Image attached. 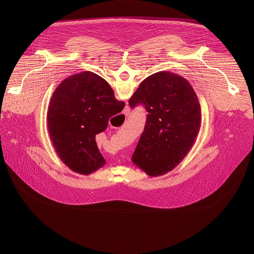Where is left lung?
<instances>
[{
    "label": "left lung",
    "mask_w": 254,
    "mask_h": 254,
    "mask_svg": "<svg viewBox=\"0 0 254 254\" xmlns=\"http://www.w3.org/2000/svg\"><path fill=\"white\" fill-rule=\"evenodd\" d=\"M149 113L132 163L151 177L165 175L192 149L201 127V106L189 81L169 71L144 79L128 101Z\"/></svg>",
    "instance_id": "left-lung-1"
}]
</instances>
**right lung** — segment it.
Returning a JSON list of instances; mask_svg holds the SVG:
<instances>
[{
    "label": "right lung",
    "instance_id": "right-lung-1",
    "mask_svg": "<svg viewBox=\"0 0 254 254\" xmlns=\"http://www.w3.org/2000/svg\"><path fill=\"white\" fill-rule=\"evenodd\" d=\"M125 102L111 85L90 71L65 78L53 92L47 113L50 139L59 159L73 172L89 175L105 165L95 135Z\"/></svg>",
    "mask_w": 254,
    "mask_h": 254
}]
</instances>
